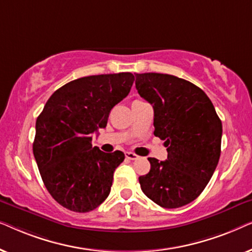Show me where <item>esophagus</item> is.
<instances>
[{
  "label": "esophagus",
  "instance_id": "obj_1",
  "mask_svg": "<svg viewBox=\"0 0 252 252\" xmlns=\"http://www.w3.org/2000/svg\"><path fill=\"white\" fill-rule=\"evenodd\" d=\"M125 156H126L127 159H129V160H136L137 158H139V156H137V155H135L134 153H126Z\"/></svg>",
  "mask_w": 252,
  "mask_h": 252
}]
</instances>
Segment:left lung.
<instances>
[{"label":"left lung","instance_id":"8db88e82","mask_svg":"<svg viewBox=\"0 0 252 252\" xmlns=\"http://www.w3.org/2000/svg\"><path fill=\"white\" fill-rule=\"evenodd\" d=\"M141 97L154 108L155 136L165 140L167 159L148 158L150 171L139 178L147 197L161 208L190 203L209 184L221 151V120L201 88L163 73H136Z\"/></svg>","mask_w":252,"mask_h":252}]
</instances>
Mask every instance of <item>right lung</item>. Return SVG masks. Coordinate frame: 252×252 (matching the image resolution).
Wrapping results in <instances>:
<instances>
[{
    "label": "right lung",
    "mask_w": 252,
    "mask_h": 252,
    "mask_svg": "<svg viewBox=\"0 0 252 252\" xmlns=\"http://www.w3.org/2000/svg\"><path fill=\"white\" fill-rule=\"evenodd\" d=\"M134 80L129 72L79 78L57 89L37 117L34 158L49 194L67 210L93 211L109 196L125 155L93 147L92 135L106 126Z\"/></svg>",
    "instance_id": "1"
}]
</instances>
